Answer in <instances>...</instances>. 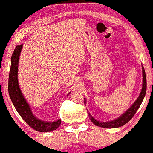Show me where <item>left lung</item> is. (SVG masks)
<instances>
[{"mask_svg": "<svg viewBox=\"0 0 153 153\" xmlns=\"http://www.w3.org/2000/svg\"><path fill=\"white\" fill-rule=\"evenodd\" d=\"M142 76H143V84H142V88L141 91L138 98L136 100V101L134 102V104L132 105L124 114L119 117L117 119L110 121V122H100L95 119H94L91 116L89 112L88 111V116H89L90 120L95 125L97 126L106 128H115L121 127L123 125L126 124L127 122H128L131 120L135 114L136 113L137 111L140 108L141 104L142 103V101L144 98L146 93V73L144 68L142 67ZM84 104H86V100H84Z\"/></svg>", "mask_w": 153, "mask_h": 153, "instance_id": "left-lung-1", "label": "left lung"}]
</instances>
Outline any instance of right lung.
<instances>
[{"label": "right lung", "mask_w": 153, "mask_h": 153, "mask_svg": "<svg viewBox=\"0 0 153 153\" xmlns=\"http://www.w3.org/2000/svg\"><path fill=\"white\" fill-rule=\"evenodd\" d=\"M22 48V45L16 47L11 58V68L8 83L9 95L11 100L19 115L33 129L45 133L55 131L61 124V120L59 119L55 122H45L35 117L18 85V67ZM69 93L67 95H69Z\"/></svg>", "instance_id": "right-lung-1"}]
</instances>
